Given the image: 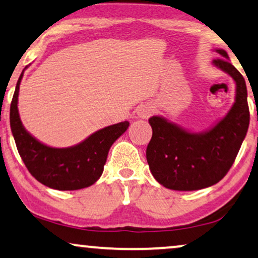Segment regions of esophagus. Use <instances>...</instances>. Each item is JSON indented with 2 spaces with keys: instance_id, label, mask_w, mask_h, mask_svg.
I'll return each mask as SVG.
<instances>
[{
  "instance_id": "34e87169",
  "label": "esophagus",
  "mask_w": 258,
  "mask_h": 258,
  "mask_svg": "<svg viewBox=\"0 0 258 258\" xmlns=\"http://www.w3.org/2000/svg\"><path fill=\"white\" fill-rule=\"evenodd\" d=\"M153 108H151V105L149 104H143L141 105V107L137 109V115H139V117L141 118H148L150 117V115L153 114Z\"/></svg>"
}]
</instances>
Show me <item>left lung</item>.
<instances>
[{
    "label": "left lung",
    "mask_w": 258,
    "mask_h": 258,
    "mask_svg": "<svg viewBox=\"0 0 258 258\" xmlns=\"http://www.w3.org/2000/svg\"><path fill=\"white\" fill-rule=\"evenodd\" d=\"M213 63L228 73L236 82V101L227 116L213 129L191 134L153 116L149 123L153 137L147 147L151 174L165 188L191 191L216 184L230 170L246 135L250 112L245 81L228 61L227 51Z\"/></svg>",
    "instance_id": "1"
}]
</instances>
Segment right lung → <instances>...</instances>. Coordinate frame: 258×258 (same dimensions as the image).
<instances>
[{
    "instance_id": "add662e5",
    "label": "right lung",
    "mask_w": 258,
    "mask_h": 258,
    "mask_svg": "<svg viewBox=\"0 0 258 258\" xmlns=\"http://www.w3.org/2000/svg\"><path fill=\"white\" fill-rule=\"evenodd\" d=\"M22 76L23 72L10 103V128L27 169L38 182L56 190H79L94 184L103 172L109 149L128 129L129 122L105 126L75 147L44 146L23 128L20 119L17 97Z\"/></svg>"
}]
</instances>
